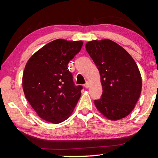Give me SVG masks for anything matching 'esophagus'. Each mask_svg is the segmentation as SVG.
Instances as JSON below:
<instances>
[{"label":"esophagus","instance_id":"34e87169","mask_svg":"<svg viewBox=\"0 0 158 158\" xmlns=\"http://www.w3.org/2000/svg\"><path fill=\"white\" fill-rule=\"evenodd\" d=\"M89 86H90V83H89V81H86L85 82V84H84V87L85 88V89H88V88H89Z\"/></svg>","mask_w":158,"mask_h":158}]
</instances>
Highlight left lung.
<instances>
[{"instance_id": "left-lung-1", "label": "left lung", "mask_w": 158, "mask_h": 158, "mask_svg": "<svg viewBox=\"0 0 158 158\" xmlns=\"http://www.w3.org/2000/svg\"><path fill=\"white\" fill-rule=\"evenodd\" d=\"M85 49L100 74L102 95L98 111L116 121L129 115L140 97L142 81L137 65L126 50L110 40L87 42Z\"/></svg>"}]
</instances>
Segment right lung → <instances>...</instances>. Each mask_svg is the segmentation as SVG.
Returning a JSON list of instances; mask_svg holds the SVG:
<instances>
[{"label":"right lung","mask_w":158,"mask_h":158,"mask_svg":"<svg viewBox=\"0 0 158 158\" xmlns=\"http://www.w3.org/2000/svg\"><path fill=\"white\" fill-rule=\"evenodd\" d=\"M82 41L58 39L32 56L23 74L26 98L44 121L60 123L68 118L81 96L82 85H75L68 63L81 50Z\"/></svg>","instance_id":"1"}]
</instances>
